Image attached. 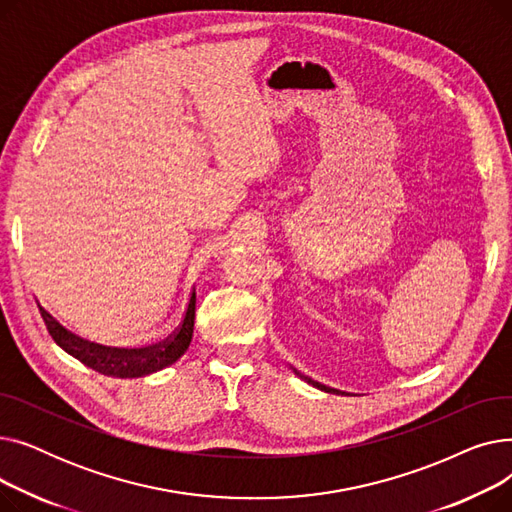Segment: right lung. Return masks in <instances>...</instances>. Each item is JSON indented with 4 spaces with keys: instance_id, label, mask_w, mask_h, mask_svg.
<instances>
[{
    "instance_id": "1",
    "label": "right lung",
    "mask_w": 512,
    "mask_h": 512,
    "mask_svg": "<svg viewBox=\"0 0 512 512\" xmlns=\"http://www.w3.org/2000/svg\"><path fill=\"white\" fill-rule=\"evenodd\" d=\"M39 309L51 338L56 340V344L62 346L68 355H72L80 363H85L87 367L95 369L97 373L110 375V378H122V380L143 378V375L155 373L159 369L176 363L186 353L188 344H191L193 328H195V299H191L182 317V324L164 342L151 344L145 348H118V346H103V344L80 338L70 330H66L49 311H45L43 307Z\"/></svg>"
}]
</instances>
